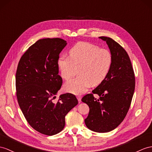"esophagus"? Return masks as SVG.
I'll list each match as a JSON object with an SVG mask.
<instances>
[{"label":"esophagus","instance_id":"34e87169","mask_svg":"<svg viewBox=\"0 0 152 152\" xmlns=\"http://www.w3.org/2000/svg\"><path fill=\"white\" fill-rule=\"evenodd\" d=\"M77 99H78L79 102H81V97H80V96H79V95L77 96Z\"/></svg>","mask_w":152,"mask_h":152}]
</instances>
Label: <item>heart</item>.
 Masks as SVG:
<instances>
[{
	"label": "heart",
	"instance_id": "heart-1",
	"mask_svg": "<svg viewBox=\"0 0 152 152\" xmlns=\"http://www.w3.org/2000/svg\"><path fill=\"white\" fill-rule=\"evenodd\" d=\"M69 57L63 55L57 60L61 75L71 79L79 70V76L66 83L64 90L73 94H83L91 85L97 86L106 78L112 64L110 51L94 44L79 42L69 50Z\"/></svg>",
	"mask_w": 152,
	"mask_h": 152
}]
</instances>
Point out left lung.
I'll use <instances>...</instances> for the list:
<instances>
[{"instance_id": "1", "label": "left lung", "mask_w": 152, "mask_h": 152, "mask_svg": "<svg viewBox=\"0 0 152 152\" xmlns=\"http://www.w3.org/2000/svg\"><path fill=\"white\" fill-rule=\"evenodd\" d=\"M104 40L112 55V64L106 78L92 91L84 95L82 101L90 108L86 126L91 130L106 133L119 126L128 112L134 95L135 79L132 62L126 51L119 43L107 37ZM97 94L99 99L94 97Z\"/></svg>"}]
</instances>
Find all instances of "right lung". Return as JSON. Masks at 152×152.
I'll return each instance as SVG.
<instances>
[{
    "label": "right lung",
    "instance_id": "obj_1",
    "mask_svg": "<svg viewBox=\"0 0 152 152\" xmlns=\"http://www.w3.org/2000/svg\"><path fill=\"white\" fill-rule=\"evenodd\" d=\"M66 44L59 38L40 39L23 54L17 69L18 104L29 124L46 135L61 132L66 114L78 104L75 96L69 93L54 101L62 84L57 60Z\"/></svg>",
    "mask_w": 152,
    "mask_h": 152
}]
</instances>
